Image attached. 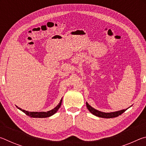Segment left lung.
I'll return each mask as SVG.
<instances>
[{"label":"left lung","mask_w":146,"mask_h":146,"mask_svg":"<svg viewBox=\"0 0 146 146\" xmlns=\"http://www.w3.org/2000/svg\"><path fill=\"white\" fill-rule=\"evenodd\" d=\"M86 107H87L88 110L92 113L93 115L97 116V117H100V118H115L117 117L118 116L122 114L123 112H125L128 108L125 109V110H122L120 111H117L115 112H110V113H105L102 112L100 111H98L97 110H95V108L91 107V106L89 104L88 102H86Z\"/></svg>","instance_id":"1"}]
</instances>
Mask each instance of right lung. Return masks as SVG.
Instances as JSON below:
<instances>
[{
  "label": "right lung",
  "instance_id": "1",
  "mask_svg": "<svg viewBox=\"0 0 146 146\" xmlns=\"http://www.w3.org/2000/svg\"><path fill=\"white\" fill-rule=\"evenodd\" d=\"M62 98L60 100V102H59L58 104L56 106L55 108H53V110H51L50 111H48L47 112H31V111H28L22 110L21 108H19L17 107V108L19 109L20 110L24 112L25 114H26L28 116H29L30 117H33V118H46V117H49L51 116H52L53 115L55 114L57 111L58 110V109L60 108L61 106V104H62Z\"/></svg>",
  "mask_w": 146,
  "mask_h": 146
}]
</instances>
